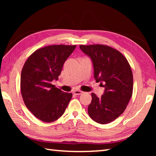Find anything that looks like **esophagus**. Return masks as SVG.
<instances>
[{"mask_svg": "<svg viewBox=\"0 0 156 156\" xmlns=\"http://www.w3.org/2000/svg\"><path fill=\"white\" fill-rule=\"evenodd\" d=\"M73 94L76 95V96H78V95H80L81 94H83V91H80V90H76V91H73Z\"/></svg>", "mask_w": 156, "mask_h": 156, "instance_id": "esophagus-1", "label": "esophagus"}]
</instances>
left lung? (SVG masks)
<instances>
[{"label": "left lung", "instance_id": "1", "mask_svg": "<svg viewBox=\"0 0 156 156\" xmlns=\"http://www.w3.org/2000/svg\"><path fill=\"white\" fill-rule=\"evenodd\" d=\"M91 58L94 78L105 87V93L98 98L91 93L88 113L98 123L112 122L125 112L133 94V73L128 60L119 51L104 44L80 45Z\"/></svg>", "mask_w": 156, "mask_h": 156}]
</instances>
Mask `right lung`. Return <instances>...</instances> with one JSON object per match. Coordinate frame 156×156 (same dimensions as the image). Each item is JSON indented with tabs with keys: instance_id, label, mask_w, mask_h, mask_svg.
<instances>
[{
	"instance_id": "right-lung-1",
	"label": "right lung",
	"mask_w": 156,
	"mask_h": 156,
	"mask_svg": "<svg viewBox=\"0 0 156 156\" xmlns=\"http://www.w3.org/2000/svg\"><path fill=\"white\" fill-rule=\"evenodd\" d=\"M76 45L54 44L38 49L26 60L20 76V91L27 109L45 122L56 121L64 113L72 98L55 87L66 60Z\"/></svg>"
}]
</instances>
